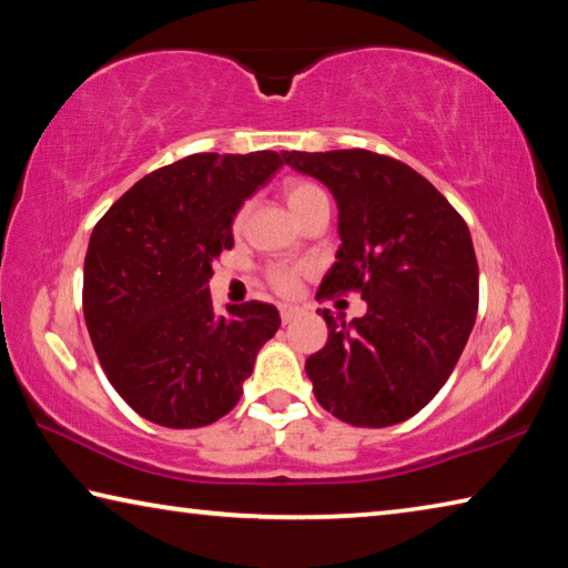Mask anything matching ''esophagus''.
<instances>
[{"label": "esophagus", "mask_w": 568, "mask_h": 568, "mask_svg": "<svg viewBox=\"0 0 568 568\" xmlns=\"http://www.w3.org/2000/svg\"><path fill=\"white\" fill-rule=\"evenodd\" d=\"M301 313H303V307H297V305H281V318H283V323L295 321Z\"/></svg>", "instance_id": "esophagus-1"}]
</instances>
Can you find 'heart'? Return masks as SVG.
I'll use <instances>...</instances> for the list:
<instances>
[{"instance_id": "obj_1", "label": "heart", "mask_w": 568, "mask_h": 568, "mask_svg": "<svg viewBox=\"0 0 568 568\" xmlns=\"http://www.w3.org/2000/svg\"><path fill=\"white\" fill-rule=\"evenodd\" d=\"M283 195H285V203L291 207V213L297 217L303 213L305 207H311L313 203H318V200H328L325 197L323 187L315 185V182H307V180H287L285 187H283ZM271 283L275 285V291L281 293H291L295 283H297V267H287V265H277L273 267L271 273Z\"/></svg>"}]
</instances>
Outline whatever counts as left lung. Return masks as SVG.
Instances as JSON below:
<instances>
[{"mask_svg": "<svg viewBox=\"0 0 568 568\" xmlns=\"http://www.w3.org/2000/svg\"><path fill=\"white\" fill-rule=\"evenodd\" d=\"M338 205L341 247L315 297L358 291L365 315L323 311L328 343L305 361L325 410L351 426H396L454 373L478 311L468 225L403 162L371 150L283 152ZM321 313V311H318Z\"/></svg>", "mask_w": 568, "mask_h": 568, "instance_id": "obj_1", "label": "left lung"}]
</instances>
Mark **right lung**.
<instances>
[{"mask_svg": "<svg viewBox=\"0 0 568 568\" xmlns=\"http://www.w3.org/2000/svg\"><path fill=\"white\" fill-rule=\"evenodd\" d=\"M281 165L273 150L190 155L134 182L94 225L84 323L114 390L142 418L165 428L223 418L281 328L271 303L217 313L207 285L240 207Z\"/></svg>", "mask_w": 568, "mask_h": 568, "instance_id": "add662e5", "label": "right lung"}]
</instances>
